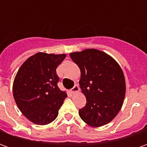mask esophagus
<instances>
[{"label": "esophagus", "mask_w": 147, "mask_h": 147, "mask_svg": "<svg viewBox=\"0 0 147 147\" xmlns=\"http://www.w3.org/2000/svg\"><path fill=\"white\" fill-rule=\"evenodd\" d=\"M79 90H80V87H79L78 85H76V86H74L73 88L71 89V94H75V93L78 92Z\"/></svg>", "instance_id": "34e87169"}]
</instances>
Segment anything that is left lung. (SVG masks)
Instances as JSON below:
<instances>
[{
  "label": "left lung",
  "instance_id": "left-lung-1",
  "mask_svg": "<svg viewBox=\"0 0 147 147\" xmlns=\"http://www.w3.org/2000/svg\"><path fill=\"white\" fill-rule=\"evenodd\" d=\"M81 71L80 86L86 98L81 119L91 127L107 124L122 107L126 84L121 67L109 55L95 49L71 53Z\"/></svg>",
  "mask_w": 147,
  "mask_h": 147
}]
</instances>
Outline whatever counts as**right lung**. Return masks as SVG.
I'll use <instances>...</instances> for the list:
<instances>
[{"instance_id":"obj_1","label":"right lung","mask_w":147,"mask_h":147,"mask_svg":"<svg viewBox=\"0 0 147 147\" xmlns=\"http://www.w3.org/2000/svg\"><path fill=\"white\" fill-rule=\"evenodd\" d=\"M66 54L38 53L25 61L13 82L15 102L21 113L32 123L45 125L57 118L67 98L58 87L56 69Z\"/></svg>"}]
</instances>
